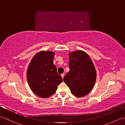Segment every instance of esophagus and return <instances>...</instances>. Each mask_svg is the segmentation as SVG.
I'll list each match as a JSON object with an SVG mask.
<instances>
[{
    "mask_svg": "<svg viewBox=\"0 0 125 125\" xmlns=\"http://www.w3.org/2000/svg\"><path fill=\"white\" fill-rule=\"evenodd\" d=\"M61 76H62V77L63 78V77H64V73L61 74Z\"/></svg>",
    "mask_w": 125,
    "mask_h": 125,
    "instance_id": "esophagus-1",
    "label": "esophagus"
}]
</instances>
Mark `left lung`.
Listing matches in <instances>:
<instances>
[{"instance_id": "8db88e82", "label": "left lung", "mask_w": 125, "mask_h": 125, "mask_svg": "<svg viewBox=\"0 0 125 125\" xmlns=\"http://www.w3.org/2000/svg\"><path fill=\"white\" fill-rule=\"evenodd\" d=\"M70 70L63 78L71 93L77 97H82L92 90L97 73L89 56L83 50L69 54Z\"/></svg>"}]
</instances>
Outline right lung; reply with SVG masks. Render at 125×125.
<instances>
[{
	"label": "right lung",
	"mask_w": 125,
	"mask_h": 125,
	"mask_svg": "<svg viewBox=\"0 0 125 125\" xmlns=\"http://www.w3.org/2000/svg\"><path fill=\"white\" fill-rule=\"evenodd\" d=\"M55 52L41 51L37 53L29 64L27 79L31 89L41 98H48L56 91L63 81L53 63Z\"/></svg>",
	"instance_id": "obj_1"
}]
</instances>
